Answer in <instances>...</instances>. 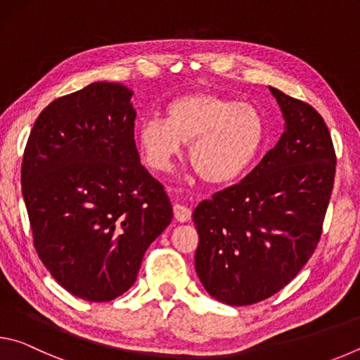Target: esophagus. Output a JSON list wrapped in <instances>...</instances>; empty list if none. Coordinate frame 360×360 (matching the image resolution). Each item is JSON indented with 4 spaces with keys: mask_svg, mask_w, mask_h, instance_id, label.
<instances>
[{
    "mask_svg": "<svg viewBox=\"0 0 360 360\" xmlns=\"http://www.w3.org/2000/svg\"><path fill=\"white\" fill-rule=\"evenodd\" d=\"M173 211H174V217H176V221H178V222H187V221H191L192 211L188 210L187 206L176 203V205H174V208H173Z\"/></svg>",
    "mask_w": 360,
    "mask_h": 360,
    "instance_id": "1",
    "label": "esophagus"
}]
</instances>
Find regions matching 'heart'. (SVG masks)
Returning a JSON list of instances; mask_svg holds the SVG:
<instances>
[{
	"mask_svg": "<svg viewBox=\"0 0 360 360\" xmlns=\"http://www.w3.org/2000/svg\"><path fill=\"white\" fill-rule=\"evenodd\" d=\"M265 138L259 109L214 94H191L165 108V120L148 119L136 141L148 165L169 172L188 144V163L206 184L222 186L245 173Z\"/></svg>",
	"mask_w": 360,
	"mask_h": 360,
	"instance_id": "obj_1",
	"label": "heart"
}]
</instances>
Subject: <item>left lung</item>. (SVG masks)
<instances>
[{
	"mask_svg": "<svg viewBox=\"0 0 360 360\" xmlns=\"http://www.w3.org/2000/svg\"><path fill=\"white\" fill-rule=\"evenodd\" d=\"M284 133L240 184L193 210L195 270L216 300L246 307L289 284L311 257L333 188L335 157L324 119L275 87Z\"/></svg>",
	"mask_w": 360,
	"mask_h": 360,
	"instance_id": "left-lung-1",
	"label": "left lung"
}]
</instances>
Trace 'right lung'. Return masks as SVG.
<instances>
[{
  "instance_id": "right-lung-1",
  "label": "right lung",
  "mask_w": 360,
  "mask_h": 360,
  "mask_svg": "<svg viewBox=\"0 0 360 360\" xmlns=\"http://www.w3.org/2000/svg\"><path fill=\"white\" fill-rule=\"evenodd\" d=\"M133 92L94 82L36 119L22 163L34 248L56 281L109 302L136 281L146 249L173 219L163 186L141 165Z\"/></svg>"
}]
</instances>
